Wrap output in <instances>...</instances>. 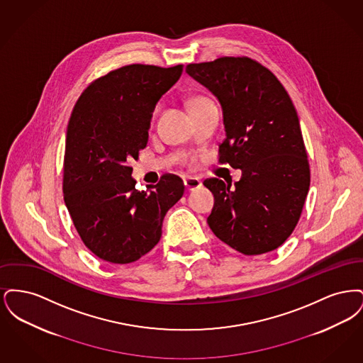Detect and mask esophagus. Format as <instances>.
I'll return each mask as SVG.
<instances>
[{
  "mask_svg": "<svg viewBox=\"0 0 363 363\" xmlns=\"http://www.w3.org/2000/svg\"><path fill=\"white\" fill-rule=\"evenodd\" d=\"M184 185H185V189L186 190L199 189L201 186V181L196 177H188V178L184 179Z\"/></svg>",
  "mask_w": 363,
  "mask_h": 363,
  "instance_id": "34e87169",
  "label": "esophagus"
}]
</instances>
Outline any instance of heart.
<instances>
[{"instance_id":"b5f03b06","label":"heart","mask_w":363,"mask_h":363,"mask_svg":"<svg viewBox=\"0 0 363 363\" xmlns=\"http://www.w3.org/2000/svg\"><path fill=\"white\" fill-rule=\"evenodd\" d=\"M201 102H207V99H204V98H196L194 101H191V106H194V104H201Z\"/></svg>"}]
</instances>
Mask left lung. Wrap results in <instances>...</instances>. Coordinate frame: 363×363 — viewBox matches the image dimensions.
I'll use <instances>...</instances> for the list:
<instances>
[{
  "mask_svg": "<svg viewBox=\"0 0 363 363\" xmlns=\"http://www.w3.org/2000/svg\"><path fill=\"white\" fill-rule=\"evenodd\" d=\"M186 73L222 106L219 162L242 170L234 185L204 181L215 199L208 225L246 256L272 252L291 235L311 185L293 102L277 76L247 57L189 64Z\"/></svg>",
  "mask_w": 363,
  "mask_h": 363,
  "instance_id": "obj_1",
  "label": "left lung"
}]
</instances>
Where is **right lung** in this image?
Here are the masks:
<instances>
[{"label":"right lung","instance_id":"obj_1","mask_svg":"<svg viewBox=\"0 0 363 363\" xmlns=\"http://www.w3.org/2000/svg\"><path fill=\"white\" fill-rule=\"evenodd\" d=\"M182 70L141 64L111 70L86 86L73 107L64 200L82 241L104 261L129 264L152 250L167 211L184 194L182 179L173 174L138 191L128 166L147 147L156 104Z\"/></svg>","mask_w":363,"mask_h":363}]
</instances>
